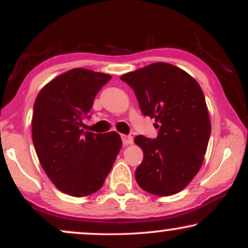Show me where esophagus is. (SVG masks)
<instances>
[{
  "label": "esophagus",
  "instance_id": "1",
  "mask_svg": "<svg viewBox=\"0 0 248 248\" xmlns=\"http://www.w3.org/2000/svg\"><path fill=\"white\" fill-rule=\"evenodd\" d=\"M122 142H124V146H128V144L133 143V136L130 135H121Z\"/></svg>",
  "mask_w": 248,
  "mask_h": 248
}]
</instances>
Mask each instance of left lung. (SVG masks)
<instances>
[{
	"label": "left lung",
	"mask_w": 248,
	"mask_h": 248,
	"mask_svg": "<svg viewBox=\"0 0 248 248\" xmlns=\"http://www.w3.org/2000/svg\"><path fill=\"white\" fill-rule=\"evenodd\" d=\"M121 80L134 90L142 114L157 122V138L134 139L143 150L136 182L156 196L182 191L201 169L211 134L203 91L186 71L168 62H154Z\"/></svg>",
	"instance_id": "obj_1"
}]
</instances>
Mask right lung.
I'll return each instance as SVG.
<instances>
[{
    "label": "right lung",
    "mask_w": 248,
    "mask_h": 248,
    "mask_svg": "<svg viewBox=\"0 0 248 248\" xmlns=\"http://www.w3.org/2000/svg\"><path fill=\"white\" fill-rule=\"evenodd\" d=\"M110 78L86 69L70 70L45 85L33 105L32 141L38 160L51 182L70 196L100 190L121 149L116 132L81 129L95 95Z\"/></svg>",
    "instance_id": "obj_1"
}]
</instances>
